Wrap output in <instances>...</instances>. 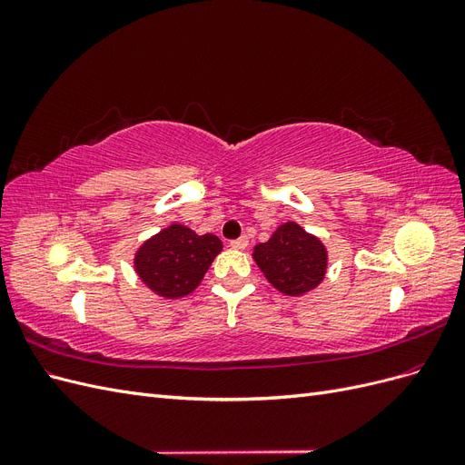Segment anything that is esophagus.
I'll return each instance as SVG.
<instances>
[{
	"mask_svg": "<svg viewBox=\"0 0 465 465\" xmlns=\"http://www.w3.org/2000/svg\"><path fill=\"white\" fill-rule=\"evenodd\" d=\"M231 246H232L234 250H244V248L248 246V238H246V236L236 238V241H231Z\"/></svg>",
	"mask_w": 465,
	"mask_h": 465,
	"instance_id": "esophagus-1",
	"label": "esophagus"
}]
</instances>
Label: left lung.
<instances>
[{
  "label": "left lung",
  "mask_w": 465,
  "mask_h": 465,
  "mask_svg": "<svg viewBox=\"0 0 465 465\" xmlns=\"http://www.w3.org/2000/svg\"><path fill=\"white\" fill-rule=\"evenodd\" d=\"M254 260L267 281L289 297L314 289L328 265L326 248L294 223L281 224L270 241L258 244Z\"/></svg>",
  "instance_id": "8db88e82"
}]
</instances>
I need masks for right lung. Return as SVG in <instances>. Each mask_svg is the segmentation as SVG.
<instances>
[{"label":"right lung","instance_id":"obj_1","mask_svg":"<svg viewBox=\"0 0 465 465\" xmlns=\"http://www.w3.org/2000/svg\"><path fill=\"white\" fill-rule=\"evenodd\" d=\"M221 248L215 234L198 236L188 227L171 224L139 248L135 270L154 292L180 299L200 285Z\"/></svg>","mask_w":465,"mask_h":465}]
</instances>
